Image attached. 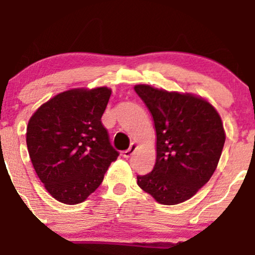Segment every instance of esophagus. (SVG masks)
<instances>
[{"label":"esophagus","instance_id":"1","mask_svg":"<svg viewBox=\"0 0 255 255\" xmlns=\"http://www.w3.org/2000/svg\"><path fill=\"white\" fill-rule=\"evenodd\" d=\"M135 150H136V145L135 144H130L129 148H127V150L122 152V156H124L125 158H129L131 154H133L134 152H135Z\"/></svg>","mask_w":255,"mask_h":255}]
</instances>
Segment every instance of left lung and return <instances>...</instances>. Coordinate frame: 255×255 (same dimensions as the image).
Wrapping results in <instances>:
<instances>
[{
    "label": "left lung",
    "instance_id": "obj_1",
    "mask_svg": "<svg viewBox=\"0 0 255 255\" xmlns=\"http://www.w3.org/2000/svg\"><path fill=\"white\" fill-rule=\"evenodd\" d=\"M135 92L152 114L157 134L156 164L137 175V186L159 204L191 199L215 172L225 142L221 116L195 96L136 85Z\"/></svg>",
    "mask_w": 255,
    "mask_h": 255
}]
</instances>
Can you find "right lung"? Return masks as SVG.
Wrapping results in <instances>:
<instances>
[{
  "instance_id": "obj_1",
  "label": "right lung",
  "mask_w": 255,
  "mask_h": 255,
  "mask_svg": "<svg viewBox=\"0 0 255 255\" xmlns=\"http://www.w3.org/2000/svg\"><path fill=\"white\" fill-rule=\"evenodd\" d=\"M111 90L58 93L28 121L26 142L39 180L60 203H83L98 188L119 152L102 124Z\"/></svg>"
}]
</instances>
